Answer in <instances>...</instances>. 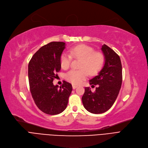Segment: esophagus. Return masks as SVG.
I'll use <instances>...</instances> for the list:
<instances>
[{"mask_svg":"<svg viewBox=\"0 0 148 148\" xmlns=\"http://www.w3.org/2000/svg\"><path fill=\"white\" fill-rule=\"evenodd\" d=\"M77 87H78V86H76V85H72V88H73V89H75V88H76Z\"/></svg>","mask_w":148,"mask_h":148,"instance_id":"obj_1","label":"esophagus"}]
</instances>
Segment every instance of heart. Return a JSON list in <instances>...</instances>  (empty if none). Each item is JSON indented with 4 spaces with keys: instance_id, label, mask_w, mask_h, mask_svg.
Here are the masks:
<instances>
[{
    "instance_id": "b5f03b06",
    "label": "heart",
    "mask_w": 148,
    "mask_h": 148,
    "mask_svg": "<svg viewBox=\"0 0 148 148\" xmlns=\"http://www.w3.org/2000/svg\"><path fill=\"white\" fill-rule=\"evenodd\" d=\"M69 54L62 53L60 57V65L63 69H68L72 61V57L81 59L79 70H71L68 72L65 78L73 85H79L86 80L90 75L96 74L103 66V55L86 45H80L70 49Z\"/></svg>"
}]
</instances>
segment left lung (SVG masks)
Listing matches in <instances>:
<instances>
[{
	"instance_id": "1",
	"label": "left lung",
	"mask_w": 148,
	"mask_h": 148,
	"mask_svg": "<svg viewBox=\"0 0 148 148\" xmlns=\"http://www.w3.org/2000/svg\"><path fill=\"white\" fill-rule=\"evenodd\" d=\"M101 50L105 57L103 68L97 76L90 79V85H97L95 92L89 87L85 88L82 97L84 108L93 114H101L108 111L114 104L122 82V68L119 56L106 45Z\"/></svg>"
}]
</instances>
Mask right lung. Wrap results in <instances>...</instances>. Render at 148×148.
<instances>
[{"label": "right lung", "mask_w": 148, "mask_h": 148, "mask_svg": "<svg viewBox=\"0 0 148 148\" xmlns=\"http://www.w3.org/2000/svg\"><path fill=\"white\" fill-rule=\"evenodd\" d=\"M65 43L51 42L35 53L28 64V79L33 99L37 107L50 115L64 111L72 93V84L63 81L62 85L54 86L53 81L61 70L60 57Z\"/></svg>", "instance_id": "1"}]
</instances>
